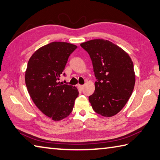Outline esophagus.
I'll use <instances>...</instances> for the list:
<instances>
[{"label":"esophagus","mask_w":160,"mask_h":160,"mask_svg":"<svg viewBox=\"0 0 160 160\" xmlns=\"http://www.w3.org/2000/svg\"><path fill=\"white\" fill-rule=\"evenodd\" d=\"M78 87H79L80 89H83V88H84V85H80V84H79V85H78Z\"/></svg>","instance_id":"obj_1"}]
</instances>
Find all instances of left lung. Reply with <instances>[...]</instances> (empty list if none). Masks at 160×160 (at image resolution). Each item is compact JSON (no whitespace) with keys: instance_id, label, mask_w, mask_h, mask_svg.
Instances as JSON below:
<instances>
[{"instance_id":"obj_1","label":"left lung","mask_w":160,"mask_h":160,"mask_svg":"<svg viewBox=\"0 0 160 160\" xmlns=\"http://www.w3.org/2000/svg\"><path fill=\"white\" fill-rule=\"evenodd\" d=\"M92 61L97 81L89 97L93 109L104 117L120 112L134 89L133 63L123 49L108 40L95 39L80 45Z\"/></svg>"}]
</instances>
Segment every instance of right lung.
Masks as SVG:
<instances>
[{"mask_svg":"<svg viewBox=\"0 0 160 160\" xmlns=\"http://www.w3.org/2000/svg\"><path fill=\"white\" fill-rule=\"evenodd\" d=\"M77 46L53 42L33 54L25 71V84L36 106L47 116L58 121L73 110L78 96L76 87L59 82L68 58Z\"/></svg>","mask_w":160,"mask_h":160,"instance_id":"right-lung-1","label":"right lung"}]
</instances>
